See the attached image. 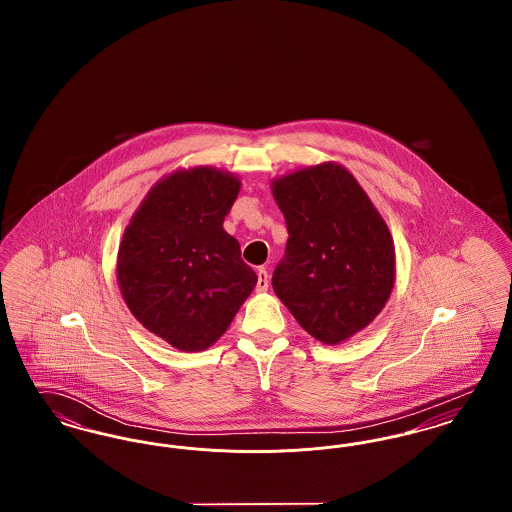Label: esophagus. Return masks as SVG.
<instances>
[{"instance_id":"34e87169","label":"esophagus","mask_w":512,"mask_h":512,"mask_svg":"<svg viewBox=\"0 0 512 512\" xmlns=\"http://www.w3.org/2000/svg\"><path fill=\"white\" fill-rule=\"evenodd\" d=\"M257 292H267L268 290V272L267 268H259L257 270V288H255Z\"/></svg>"}]
</instances>
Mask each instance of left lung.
<instances>
[{
  "mask_svg": "<svg viewBox=\"0 0 512 512\" xmlns=\"http://www.w3.org/2000/svg\"><path fill=\"white\" fill-rule=\"evenodd\" d=\"M286 219V255L272 288L313 338L336 345L380 315L395 282L388 224L355 176L320 163L272 180Z\"/></svg>",
  "mask_w": 512,
  "mask_h": 512,
  "instance_id": "left-lung-1",
  "label": "left lung"
}]
</instances>
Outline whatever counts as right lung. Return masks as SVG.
<instances>
[{
  "label": "right lung",
  "mask_w": 512,
  "mask_h": 512,
  "mask_svg": "<svg viewBox=\"0 0 512 512\" xmlns=\"http://www.w3.org/2000/svg\"><path fill=\"white\" fill-rule=\"evenodd\" d=\"M240 186L213 167L174 171L147 192L122 234V297L144 328L180 351L211 347L257 284L222 228Z\"/></svg>",
  "instance_id": "add662e5"
}]
</instances>
